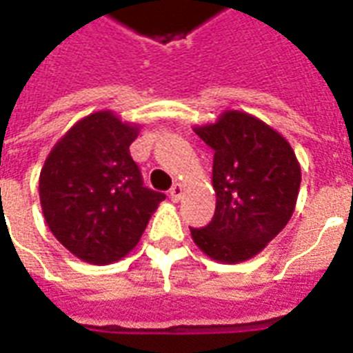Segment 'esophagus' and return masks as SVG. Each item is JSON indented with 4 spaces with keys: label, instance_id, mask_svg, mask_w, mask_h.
Returning <instances> with one entry per match:
<instances>
[{
    "label": "esophagus",
    "instance_id": "esophagus-1",
    "mask_svg": "<svg viewBox=\"0 0 353 353\" xmlns=\"http://www.w3.org/2000/svg\"><path fill=\"white\" fill-rule=\"evenodd\" d=\"M183 190L185 187L181 183H176L172 189H170V198L174 200V202H179L181 200V196H183Z\"/></svg>",
    "mask_w": 353,
    "mask_h": 353
}]
</instances>
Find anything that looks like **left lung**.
I'll list each match as a JSON object with an SVG mask.
<instances>
[{
    "mask_svg": "<svg viewBox=\"0 0 353 353\" xmlns=\"http://www.w3.org/2000/svg\"><path fill=\"white\" fill-rule=\"evenodd\" d=\"M194 132L213 153L216 205L211 223L190 228L205 256L239 263L262 252L296 210L301 166L286 138L252 114L224 110Z\"/></svg>",
    "mask_w": 353,
    "mask_h": 353,
    "instance_id": "1",
    "label": "left lung"
}]
</instances>
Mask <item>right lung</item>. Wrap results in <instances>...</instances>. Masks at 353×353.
I'll use <instances>...</instances> for the list:
<instances>
[{
  "instance_id": "right-lung-1",
  "label": "right lung",
  "mask_w": 353,
  "mask_h": 353,
  "mask_svg": "<svg viewBox=\"0 0 353 353\" xmlns=\"http://www.w3.org/2000/svg\"><path fill=\"white\" fill-rule=\"evenodd\" d=\"M140 125L112 110L72 125L46 157L39 176L44 221L78 260L117 262L134 249L163 192L145 189L129 145Z\"/></svg>"
}]
</instances>
